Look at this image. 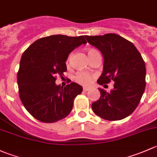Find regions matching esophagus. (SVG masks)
<instances>
[{"label":"esophagus","instance_id":"esophagus-1","mask_svg":"<svg viewBox=\"0 0 157 157\" xmlns=\"http://www.w3.org/2000/svg\"><path fill=\"white\" fill-rule=\"evenodd\" d=\"M90 90V88H86V87L83 88V91L84 92H87V91H88V90Z\"/></svg>","mask_w":157,"mask_h":157}]
</instances>
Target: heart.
<instances>
[{
  "instance_id": "1",
  "label": "heart",
  "mask_w": 157,
  "mask_h": 157,
  "mask_svg": "<svg viewBox=\"0 0 157 157\" xmlns=\"http://www.w3.org/2000/svg\"><path fill=\"white\" fill-rule=\"evenodd\" d=\"M87 54H88V57L90 59L95 54H99L98 51L94 48H87L86 49ZM71 57H72V54H69V56L67 57V64L69 65V62H70ZM94 78V75H90V74L88 73V72H79L77 74L75 77V80L78 82L80 85H84V86H88L92 82V79Z\"/></svg>"
}]
</instances>
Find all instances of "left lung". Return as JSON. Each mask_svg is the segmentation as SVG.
Instances as JSON below:
<instances>
[{
	"mask_svg": "<svg viewBox=\"0 0 157 157\" xmlns=\"http://www.w3.org/2000/svg\"><path fill=\"white\" fill-rule=\"evenodd\" d=\"M90 44L102 53L104 63L99 85L113 81L109 92L99 88L101 98L92 103L97 116L109 121L121 120L134 112L146 87V67L139 51L131 41L116 34L89 36Z\"/></svg>",
	"mask_w": 157,
	"mask_h": 157,
	"instance_id": "obj_1",
	"label": "left lung"
}]
</instances>
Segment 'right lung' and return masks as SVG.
I'll use <instances>...</instances> for the list:
<instances>
[{
	"label": "right lung",
	"instance_id": "1",
	"mask_svg": "<svg viewBox=\"0 0 157 157\" xmlns=\"http://www.w3.org/2000/svg\"><path fill=\"white\" fill-rule=\"evenodd\" d=\"M82 44H87L83 35H51L35 41L22 54L17 73L19 98L40 122L52 123L67 117L82 93V87L75 82L63 88L55 81L67 70L69 54Z\"/></svg>",
	"mask_w": 157,
	"mask_h": 157
}]
</instances>
